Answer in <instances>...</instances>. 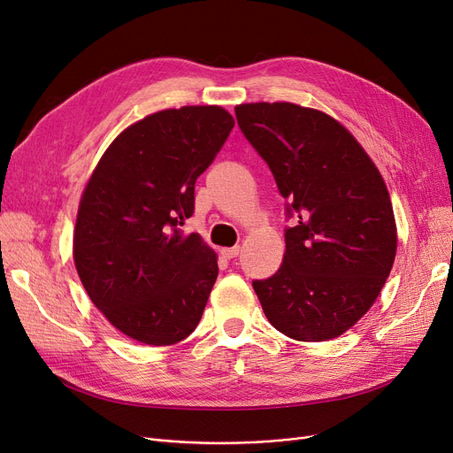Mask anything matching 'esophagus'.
<instances>
[{
  "label": "esophagus",
  "mask_w": 453,
  "mask_h": 453,
  "mask_svg": "<svg viewBox=\"0 0 453 453\" xmlns=\"http://www.w3.org/2000/svg\"><path fill=\"white\" fill-rule=\"evenodd\" d=\"M220 253H222V257H226V258H234V257H239V253H241V246H234V248H222L220 250Z\"/></svg>",
  "instance_id": "obj_1"
}]
</instances>
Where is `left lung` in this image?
<instances>
[{
	"mask_svg": "<svg viewBox=\"0 0 453 453\" xmlns=\"http://www.w3.org/2000/svg\"><path fill=\"white\" fill-rule=\"evenodd\" d=\"M234 115L294 220L280 268L255 279L253 290L284 336L338 338L369 311L395 263L388 187L360 142L323 111L255 103Z\"/></svg>",
	"mask_w": 453,
	"mask_h": 453,
	"instance_id": "left-lung-1",
	"label": "left lung"
}]
</instances>
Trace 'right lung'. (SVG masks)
Returning a JSON list of instances; mask_svg holds the SVG:
<instances>
[{
  "mask_svg": "<svg viewBox=\"0 0 453 453\" xmlns=\"http://www.w3.org/2000/svg\"><path fill=\"white\" fill-rule=\"evenodd\" d=\"M233 127L220 106L152 113L115 137L88 181L75 266L93 304L135 342L173 345L202 319L217 255L181 226Z\"/></svg>",
  "mask_w": 453,
  "mask_h": 453,
  "instance_id": "obj_1",
  "label": "right lung"
}]
</instances>
